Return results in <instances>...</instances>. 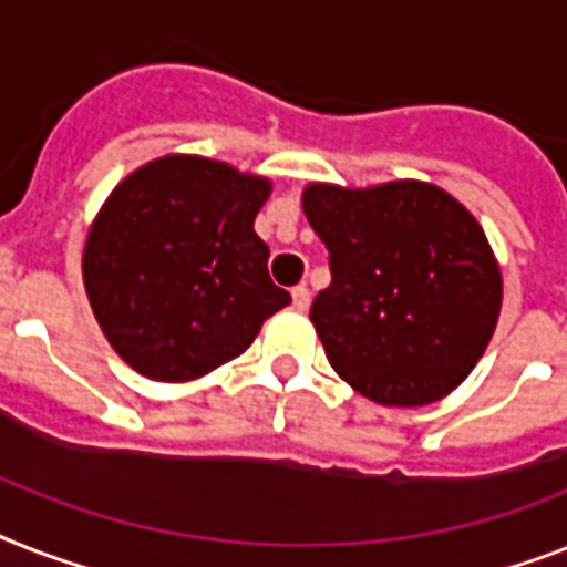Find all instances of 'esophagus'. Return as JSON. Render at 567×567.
<instances>
[{"label": "esophagus", "instance_id": "1", "mask_svg": "<svg viewBox=\"0 0 567 567\" xmlns=\"http://www.w3.org/2000/svg\"><path fill=\"white\" fill-rule=\"evenodd\" d=\"M291 299L297 311H308V306H311V291H308L306 285H297L291 291Z\"/></svg>", "mask_w": 567, "mask_h": 567}]
</instances>
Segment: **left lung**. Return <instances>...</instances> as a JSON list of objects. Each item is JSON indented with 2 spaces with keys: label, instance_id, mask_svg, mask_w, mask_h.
I'll return each mask as SVG.
<instances>
[{
  "label": "left lung",
  "instance_id": "left-lung-1",
  "mask_svg": "<svg viewBox=\"0 0 567 567\" xmlns=\"http://www.w3.org/2000/svg\"><path fill=\"white\" fill-rule=\"evenodd\" d=\"M302 209L329 250L311 323L340 379L390 408L436 402L466 379L501 311V270L468 209L443 188L311 183Z\"/></svg>",
  "mask_w": 567,
  "mask_h": 567
}]
</instances>
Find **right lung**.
<instances>
[{
    "label": "right lung",
    "mask_w": 567,
    "mask_h": 567,
    "mask_svg": "<svg viewBox=\"0 0 567 567\" xmlns=\"http://www.w3.org/2000/svg\"><path fill=\"white\" fill-rule=\"evenodd\" d=\"M268 195V179L204 156H163L113 188L86 236L84 285L133 370L200 379L291 302L252 229Z\"/></svg>",
    "instance_id": "add662e5"
}]
</instances>
